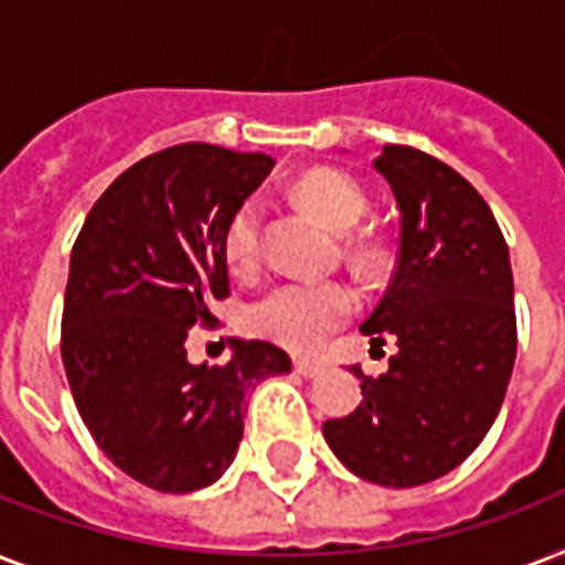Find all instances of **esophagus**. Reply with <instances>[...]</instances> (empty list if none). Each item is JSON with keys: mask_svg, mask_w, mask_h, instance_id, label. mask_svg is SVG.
Instances as JSON below:
<instances>
[{"mask_svg": "<svg viewBox=\"0 0 565 565\" xmlns=\"http://www.w3.org/2000/svg\"><path fill=\"white\" fill-rule=\"evenodd\" d=\"M292 366H296V372H299V375H305V377H317L319 372H322V363L305 361V358H296V361H292Z\"/></svg>", "mask_w": 565, "mask_h": 565, "instance_id": "esophagus-1", "label": "esophagus"}]
</instances>
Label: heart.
I'll list each match as a JSON object with an SVG mask.
<instances>
[{
  "instance_id": "b5f03b06",
  "label": "heart",
  "mask_w": 565,
  "mask_h": 565,
  "mask_svg": "<svg viewBox=\"0 0 565 565\" xmlns=\"http://www.w3.org/2000/svg\"><path fill=\"white\" fill-rule=\"evenodd\" d=\"M292 193L328 228L345 231L366 211V193L337 170H308L296 179ZM264 207L243 199L222 225V257L234 275H252L260 264ZM381 255L372 237H349L354 264H372ZM358 310V292L345 281H284L260 292L243 310V328L290 352H317L326 337L345 326Z\"/></svg>"
}]
</instances>
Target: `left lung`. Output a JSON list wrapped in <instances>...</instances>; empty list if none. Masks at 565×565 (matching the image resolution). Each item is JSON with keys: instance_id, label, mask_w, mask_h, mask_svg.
<instances>
[{"instance_id": "1", "label": "left lung", "mask_w": 565, "mask_h": 565, "mask_svg": "<svg viewBox=\"0 0 565 565\" xmlns=\"http://www.w3.org/2000/svg\"><path fill=\"white\" fill-rule=\"evenodd\" d=\"M402 239L393 281L361 326L395 337L384 375L361 377L363 402L322 425L358 478L381 487L437 481L472 455L495 422L516 361L510 252L490 204L448 163L384 146Z\"/></svg>"}]
</instances>
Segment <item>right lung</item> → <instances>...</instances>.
<instances>
[{
  "label": "right lung",
  "mask_w": 565,
  "mask_h": 565,
  "mask_svg": "<svg viewBox=\"0 0 565 565\" xmlns=\"http://www.w3.org/2000/svg\"><path fill=\"white\" fill-rule=\"evenodd\" d=\"M260 152L179 143L128 167L87 213L61 319L75 407L114 466L158 492H193L237 455L248 390L290 372L284 349L234 340L225 366L188 361L190 328L228 299L222 225L269 175Z\"/></svg>",
  "instance_id": "1"
}]
</instances>
